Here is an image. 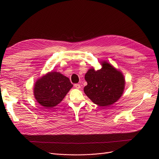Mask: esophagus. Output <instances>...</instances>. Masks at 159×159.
<instances>
[{"mask_svg": "<svg viewBox=\"0 0 159 159\" xmlns=\"http://www.w3.org/2000/svg\"><path fill=\"white\" fill-rule=\"evenodd\" d=\"M74 87L76 89H80V85L79 84H74Z\"/></svg>", "mask_w": 159, "mask_h": 159, "instance_id": "obj_1", "label": "esophagus"}]
</instances>
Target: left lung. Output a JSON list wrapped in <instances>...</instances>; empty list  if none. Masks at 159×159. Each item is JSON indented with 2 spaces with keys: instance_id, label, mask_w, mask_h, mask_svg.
<instances>
[{
  "instance_id": "left-lung-1",
  "label": "left lung",
  "mask_w": 159,
  "mask_h": 159,
  "mask_svg": "<svg viewBox=\"0 0 159 159\" xmlns=\"http://www.w3.org/2000/svg\"><path fill=\"white\" fill-rule=\"evenodd\" d=\"M101 66L100 69L96 70L92 67L85 74L87 85L84 92L93 103L107 107L122 96L126 82L120 70L107 61H101Z\"/></svg>"
}]
</instances>
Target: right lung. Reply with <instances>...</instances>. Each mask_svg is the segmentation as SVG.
Listing matches in <instances>:
<instances>
[{"instance_id": "add662e5", "label": "right lung", "mask_w": 159, "mask_h": 159, "mask_svg": "<svg viewBox=\"0 0 159 159\" xmlns=\"http://www.w3.org/2000/svg\"><path fill=\"white\" fill-rule=\"evenodd\" d=\"M73 86L69 79L56 71L47 73L37 80L33 93L37 102L45 109L56 107Z\"/></svg>"}]
</instances>
